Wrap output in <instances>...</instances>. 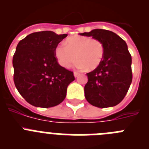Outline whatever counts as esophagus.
<instances>
[{
    "label": "esophagus",
    "instance_id": "esophagus-1",
    "mask_svg": "<svg viewBox=\"0 0 149 149\" xmlns=\"http://www.w3.org/2000/svg\"><path fill=\"white\" fill-rule=\"evenodd\" d=\"M74 77H78V76H79V73H78V72H74Z\"/></svg>",
    "mask_w": 149,
    "mask_h": 149
}]
</instances>
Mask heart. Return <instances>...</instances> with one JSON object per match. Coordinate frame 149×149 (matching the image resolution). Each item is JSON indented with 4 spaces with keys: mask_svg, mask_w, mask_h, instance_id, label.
<instances>
[{
    "mask_svg": "<svg viewBox=\"0 0 149 149\" xmlns=\"http://www.w3.org/2000/svg\"><path fill=\"white\" fill-rule=\"evenodd\" d=\"M66 42L67 45H58L55 49V56L63 67L68 68L77 60V67L80 69L95 70L101 65L104 48L99 40L75 36L68 38Z\"/></svg>",
    "mask_w": 149,
    "mask_h": 149,
    "instance_id": "b5f03b06",
    "label": "heart"
}]
</instances>
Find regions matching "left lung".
<instances>
[{
    "label": "left lung",
    "instance_id": "obj_1",
    "mask_svg": "<svg viewBox=\"0 0 149 149\" xmlns=\"http://www.w3.org/2000/svg\"><path fill=\"white\" fill-rule=\"evenodd\" d=\"M80 35L98 39L104 48L101 65L86 74L88 82L84 86L86 101L100 108L116 106L125 98L132 82V60L127 44L115 33L103 29Z\"/></svg>",
    "mask_w": 149,
    "mask_h": 149
}]
</instances>
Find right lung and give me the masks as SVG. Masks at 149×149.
<instances>
[{
	"label": "right lung",
	"instance_id": "add662e5",
	"mask_svg": "<svg viewBox=\"0 0 149 149\" xmlns=\"http://www.w3.org/2000/svg\"><path fill=\"white\" fill-rule=\"evenodd\" d=\"M67 34L41 31L18 42L13 59L14 83L18 93L33 106L48 108L60 104L73 72L59 65L55 49Z\"/></svg>",
	"mask_w": 149,
	"mask_h": 149
}]
</instances>
